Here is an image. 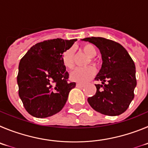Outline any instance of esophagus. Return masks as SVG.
I'll return each instance as SVG.
<instances>
[{
	"instance_id": "esophagus-1",
	"label": "esophagus",
	"mask_w": 148,
	"mask_h": 148,
	"mask_svg": "<svg viewBox=\"0 0 148 148\" xmlns=\"http://www.w3.org/2000/svg\"><path fill=\"white\" fill-rule=\"evenodd\" d=\"M76 87H77V88H83L84 86H83V85H82V84L77 83V84H76Z\"/></svg>"
}]
</instances>
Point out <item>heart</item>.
<instances>
[{"instance_id": "heart-1", "label": "heart", "mask_w": 148, "mask_h": 148, "mask_svg": "<svg viewBox=\"0 0 148 148\" xmlns=\"http://www.w3.org/2000/svg\"><path fill=\"white\" fill-rule=\"evenodd\" d=\"M80 50L83 54H86L88 58L86 65H92L96 66L97 65V61L94 58L97 55V49L94 45L90 43H85L80 46ZM62 64L67 69L71 70L74 66V51L72 48L66 49L62 53L61 57ZM95 71L91 66H88L86 68H77L71 71L70 74V79L74 82L79 83H85L88 82L94 77Z\"/></svg>"}]
</instances>
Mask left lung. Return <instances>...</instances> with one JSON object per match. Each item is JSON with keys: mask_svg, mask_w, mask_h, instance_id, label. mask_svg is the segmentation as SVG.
<instances>
[{"mask_svg": "<svg viewBox=\"0 0 148 148\" xmlns=\"http://www.w3.org/2000/svg\"><path fill=\"white\" fill-rule=\"evenodd\" d=\"M95 45L102 54V65L95 79V95L88 102L97 112L108 116L122 114L128 108L134 98L136 86L134 60L121 44L103 38L82 39Z\"/></svg>", "mask_w": 148, "mask_h": 148, "instance_id": "left-lung-1", "label": "left lung"}]
</instances>
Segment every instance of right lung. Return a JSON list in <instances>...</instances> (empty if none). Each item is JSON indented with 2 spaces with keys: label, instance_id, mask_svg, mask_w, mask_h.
<instances>
[{
  "label": "right lung",
  "instance_id": "obj_1",
  "mask_svg": "<svg viewBox=\"0 0 148 148\" xmlns=\"http://www.w3.org/2000/svg\"><path fill=\"white\" fill-rule=\"evenodd\" d=\"M76 40L57 38L40 42L21 58L17 77L18 94L26 111L33 116H51L64 107L76 83L69 82L61 57Z\"/></svg>",
  "mask_w": 148,
  "mask_h": 148
}]
</instances>
